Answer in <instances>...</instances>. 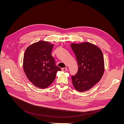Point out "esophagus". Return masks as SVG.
Instances as JSON below:
<instances>
[{"mask_svg": "<svg viewBox=\"0 0 124 124\" xmlns=\"http://www.w3.org/2000/svg\"><path fill=\"white\" fill-rule=\"evenodd\" d=\"M62 70L63 71H64V72H65V71H67V68H62Z\"/></svg>", "mask_w": 124, "mask_h": 124, "instance_id": "esophagus-1", "label": "esophagus"}]
</instances>
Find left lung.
Instances as JSON below:
<instances>
[{
    "mask_svg": "<svg viewBox=\"0 0 124 124\" xmlns=\"http://www.w3.org/2000/svg\"><path fill=\"white\" fill-rule=\"evenodd\" d=\"M78 66L76 75L71 76L73 85L78 92H83L93 87L101 78L105 63L101 50L89 42L70 45Z\"/></svg>",
    "mask_w": 124,
    "mask_h": 124,
    "instance_id": "left-lung-1",
    "label": "left lung"
}]
</instances>
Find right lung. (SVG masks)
Segmentation results:
<instances>
[{"instance_id": "right-lung-1", "label": "right lung", "mask_w": 124, "mask_h": 124, "mask_svg": "<svg viewBox=\"0 0 124 124\" xmlns=\"http://www.w3.org/2000/svg\"><path fill=\"white\" fill-rule=\"evenodd\" d=\"M54 45L44 41L33 43L25 50L23 69L28 79L40 88H46L55 79L61 69L56 66L51 52Z\"/></svg>"}]
</instances>
